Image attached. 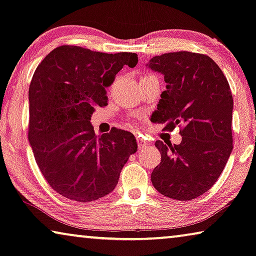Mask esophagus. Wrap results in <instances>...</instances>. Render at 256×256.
Here are the masks:
<instances>
[{
	"mask_svg": "<svg viewBox=\"0 0 256 256\" xmlns=\"http://www.w3.org/2000/svg\"><path fill=\"white\" fill-rule=\"evenodd\" d=\"M136 144H138V147H139V149H142V148H146L148 146V142L146 141L144 138L141 136H138L136 138Z\"/></svg>",
	"mask_w": 256,
	"mask_h": 256,
	"instance_id": "34e87169",
	"label": "esophagus"
}]
</instances>
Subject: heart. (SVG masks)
<instances>
[{
	"label": "heart",
	"instance_id": "heart-1",
	"mask_svg": "<svg viewBox=\"0 0 256 256\" xmlns=\"http://www.w3.org/2000/svg\"><path fill=\"white\" fill-rule=\"evenodd\" d=\"M142 77H144V76H142Z\"/></svg>",
	"mask_w": 256,
	"mask_h": 256
}]
</instances>
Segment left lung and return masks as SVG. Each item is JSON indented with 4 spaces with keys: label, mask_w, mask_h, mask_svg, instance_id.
<instances>
[{
    "label": "left lung",
    "mask_w": 256,
    "mask_h": 256,
    "mask_svg": "<svg viewBox=\"0 0 256 256\" xmlns=\"http://www.w3.org/2000/svg\"><path fill=\"white\" fill-rule=\"evenodd\" d=\"M148 66L166 82L152 118L166 131L179 125L182 136L179 144L156 141L162 160L152 182L166 197L194 200L212 188L232 152L229 83L213 59L194 52L156 56Z\"/></svg>",
    "instance_id": "obj_1"
}]
</instances>
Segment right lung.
<instances>
[{"label": "right lung", "mask_w": 256, "mask_h": 256, "mask_svg": "<svg viewBox=\"0 0 256 256\" xmlns=\"http://www.w3.org/2000/svg\"><path fill=\"white\" fill-rule=\"evenodd\" d=\"M136 64L132 52L62 46L36 68L28 91V140L44 179L68 200L90 202L112 192L136 152L132 133L112 128L96 136L90 123L94 109L108 104L106 88L117 72Z\"/></svg>", "instance_id": "1"}]
</instances>
